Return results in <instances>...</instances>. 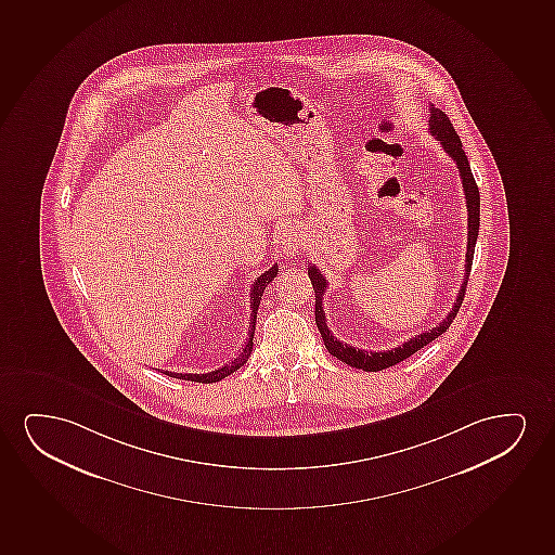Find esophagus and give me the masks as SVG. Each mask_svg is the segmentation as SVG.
I'll return each mask as SVG.
<instances>
[{"label": "esophagus", "mask_w": 555, "mask_h": 555, "mask_svg": "<svg viewBox=\"0 0 555 555\" xmlns=\"http://www.w3.org/2000/svg\"><path fill=\"white\" fill-rule=\"evenodd\" d=\"M282 253L286 254V256H296L297 253H301L302 250V241L299 237V233H297L294 228H286L284 233H282L281 237Z\"/></svg>", "instance_id": "esophagus-1"}]
</instances>
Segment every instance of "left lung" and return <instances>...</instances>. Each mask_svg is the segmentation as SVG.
I'll use <instances>...</instances> for the list:
<instances>
[{
    "label": "left lung",
    "instance_id": "8db88e82",
    "mask_svg": "<svg viewBox=\"0 0 555 555\" xmlns=\"http://www.w3.org/2000/svg\"><path fill=\"white\" fill-rule=\"evenodd\" d=\"M429 131L433 138L440 141L442 149L448 152V156L454 159L460 169L461 182H463V192H465V199H467L468 210V238H467V256H465V276H463V284H461L460 294L455 299L454 307L448 312V317L440 322L437 327H433L429 332L420 333L411 340H406L397 348L386 350V352H367V350H360L353 346L345 345L337 338L333 337L330 327L325 324V312L322 307V297H324L325 289H327V282H325L324 274L320 273V269L314 266L309 267L310 282L314 288V296H317V325L320 330V335L324 338V345L332 356L337 360L345 361L346 365L350 367L363 369L369 373H376L382 369L391 367L397 365L399 361L411 358L412 353H416L420 348L429 345L431 340L440 337L442 333L447 332L450 324L454 322L455 314L460 312L461 302L465 297V289H467L468 274H470V266H473V256H475L476 237H478V225H480V192L476 186L475 177L468 166L467 156L461 146V139L455 133L454 126L448 120V116L437 107H429Z\"/></svg>",
    "mask_w": 555,
    "mask_h": 555
}]
</instances>
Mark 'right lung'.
I'll return each mask as SVG.
<instances>
[{"mask_svg":"<svg viewBox=\"0 0 555 555\" xmlns=\"http://www.w3.org/2000/svg\"><path fill=\"white\" fill-rule=\"evenodd\" d=\"M279 274V266L274 263L269 271L266 273H261L258 276V281L254 282L253 289H250V327H248V338H246V345L243 346V350L237 353V358H233L230 363H225L223 367L217 369V371H210V373H205V375H194V373H186V375H182V373H169V371H164L167 376H173V378H180V380H192V382H202V384H212V382H220L225 376H230L231 373H235L237 369L243 367L248 358H250V352H253L254 346V330H256V314H258L259 301H261V296H263V292H266L267 284L273 281L274 276Z\"/></svg>","mask_w":555,"mask_h":555,"instance_id":"add662e5","label":"right lung"}]
</instances>
